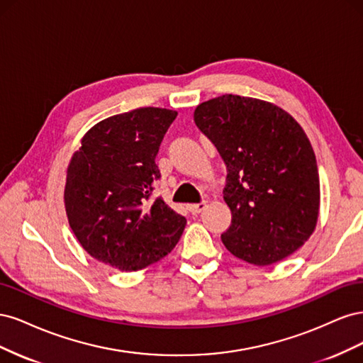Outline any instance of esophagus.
<instances>
[{
  "instance_id": "obj_1",
  "label": "esophagus",
  "mask_w": 363,
  "mask_h": 363,
  "mask_svg": "<svg viewBox=\"0 0 363 363\" xmlns=\"http://www.w3.org/2000/svg\"><path fill=\"white\" fill-rule=\"evenodd\" d=\"M206 208V203H196V204H189L188 206V211L192 213V215H199Z\"/></svg>"
}]
</instances>
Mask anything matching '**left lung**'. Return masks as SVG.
<instances>
[{
	"instance_id": "obj_1",
	"label": "left lung",
	"mask_w": 363,
	"mask_h": 363,
	"mask_svg": "<svg viewBox=\"0 0 363 363\" xmlns=\"http://www.w3.org/2000/svg\"><path fill=\"white\" fill-rule=\"evenodd\" d=\"M194 121L227 167L225 248L257 267L291 256L320 213V175L301 125L276 104L232 94L196 106Z\"/></svg>"
}]
</instances>
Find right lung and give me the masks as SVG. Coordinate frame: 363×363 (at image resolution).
<instances>
[{
  "label": "right lung",
  "mask_w": 363,
  "mask_h": 363,
  "mask_svg": "<svg viewBox=\"0 0 363 363\" xmlns=\"http://www.w3.org/2000/svg\"><path fill=\"white\" fill-rule=\"evenodd\" d=\"M177 112L140 107L95 124L67 171L65 208L77 240L119 271L159 262L179 242L186 218L160 196L156 156Z\"/></svg>",
  "instance_id": "1"
}]
</instances>
